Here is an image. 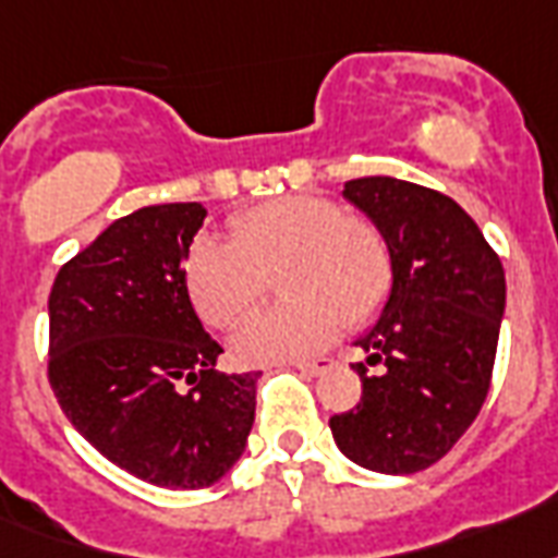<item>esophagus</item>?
I'll use <instances>...</instances> for the list:
<instances>
[{"label":"esophagus","mask_w":558,"mask_h":558,"mask_svg":"<svg viewBox=\"0 0 558 558\" xmlns=\"http://www.w3.org/2000/svg\"><path fill=\"white\" fill-rule=\"evenodd\" d=\"M294 368L300 374H308V377H318V374L332 368V360H329V356H320V360H312V363H294Z\"/></svg>","instance_id":"34e87169"}]
</instances>
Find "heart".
<instances>
[{"mask_svg":"<svg viewBox=\"0 0 558 558\" xmlns=\"http://www.w3.org/2000/svg\"><path fill=\"white\" fill-rule=\"evenodd\" d=\"M282 303L231 336L240 363H291L327 348L348 324H365L392 284V252L368 219L329 198L282 195L231 219V240L205 234L186 255V291L210 327H234L262 303L270 274Z\"/></svg>","mask_w":558,"mask_h":558,"instance_id":"heart-1","label":"heart"}]
</instances>
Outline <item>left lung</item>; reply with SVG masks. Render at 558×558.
I'll use <instances>...</instances> for the list:
<instances>
[{
	"label": "left lung",
	"instance_id": "1",
	"mask_svg": "<svg viewBox=\"0 0 558 558\" xmlns=\"http://www.w3.org/2000/svg\"><path fill=\"white\" fill-rule=\"evenodd\" d=\"M344 198L380 229L392 288L356 348L365 374L356 410L329 418L344 458L372 473L428 470L473 425L490 389L506 274L454 198L398 178H356Z\"/></svg>",
	"mask_w": 558,
	"mask_h": 558
}]
</instances>
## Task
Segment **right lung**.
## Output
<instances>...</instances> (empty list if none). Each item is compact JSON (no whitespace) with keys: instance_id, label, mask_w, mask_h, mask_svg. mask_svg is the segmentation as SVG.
Segmentation results:
<instances>
[{"instance_id":"obj_1","label":"right lung","mask_w":558,"mask_h":558,"mask_svg":"<svg viewBox=\"0 0 558 558\" xmlns=\"http://www.w3.org/2000/svg\"><path fill=\"white\" fill-rule=\"evenodd\" d=\"M205 217L198 202L140 207L50 291V386L64 416L116 466L172 490L219 482L255 422L258 374L217 372L222 348L186 291Z\"/></svg>"}]
</instances>
